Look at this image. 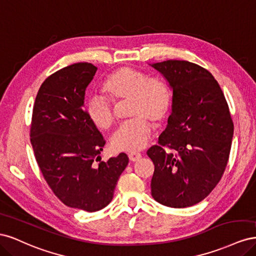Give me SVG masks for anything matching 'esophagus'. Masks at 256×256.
I'll return each mask as SVG.
<instances>
[{"label":"esophagus","instance_id":"34e87169","mask_svg":"<svg viewBox=\"0 0 256 256\" xmlns=\"http://www.w3.org/2000/svg\"><path fill=\"white\" fill-rule=\"evenodd\" d=\"M128 157H129L130 161L134 162V161H138V159H140L142 157V154L140 152H131L128 154Z\"/></svg>","mask_w":256,"mask_h":256}]
</instances>
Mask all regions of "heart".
I'll use <instances>...</instances> for the list:
<instances>
[{
  "mask_svg": "<svg viewBox=\"0 0 256 256\" xmlns=\"http://www.w3.org/2000/svg\"><path fill=\"white\" fill-rule=\"evenodd\" d=\"M102 92L115 104L127 102V115L132 118L122 124L111 138L116 152H136L146 146L152 134V124L164 122L171 110L172 92L160 78H148L131 67H120L106 76ZM88 118L100 130H109L115 122L111 104L102 96L90 97L85 106Z\"/></svg>",
  "mask_w": 256,
  "mask_h": 256,
  "instance_id": "heart-1",
  "label": "heart"
}]
</instances>
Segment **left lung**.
<instances>
[{"label": "left lung", "instance_id": "left-lung-1", "mask_svg": "<svg viewBox=\"0 0 256 256\" xmlns=\"http://www.w3.org/2000/svg\"><path fill=\"white\" fill-rule=\"evenodd\" d=\"M172 90V113L147 150L154 171L152 196L158 203L190 207L203 200L221 180L228 164L234 125L214 76L194 63L168 60L150 65ZM168 146L173 153L163 148Z\"/></svg>", "mask_w": 256, "mask_h": 256}]
</instances>
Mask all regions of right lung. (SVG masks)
I'll return each mask as SVG.
<instances>
[{"label": "right lung", "instance_id": "add662e5", "mask_svg": "<svg viewBox=\"0 0 256 256\" xmlns=\"http://www.w3.org/2000/svg\"><path fill=\"white\" fill-rule=\"evenodd\" d=\"M96 72L90 63H76L48 76L37 92L30 134L54 194L66 206L88 212L109 205L129 161L120 152L95 164L106 141L88 118L84 98Z\"/></svg>", "mask_w": 256, "mask_h": 256}]
</instances>
